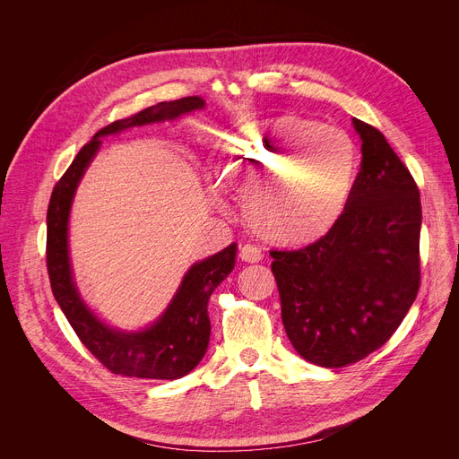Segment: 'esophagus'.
Listing matches in <instances>:
<instances>
[{
    "instance_id": "obj_1",
    "label": "esophagus",
    "mask_w": 459,
    "mask_h": 459,
    "mask_svg": "<svg viewBox=\"0 0 459 459\" xmlns=\"http://www.w3.org/2000/svg\"><path fill=\"white\" fill-rule=\"evenodd\" d=\"M239 258H242V262H247V264H256L262 260V251L255 246H242L239 247Z\"/></svg>"
}]
</instances>
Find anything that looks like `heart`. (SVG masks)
<instances>
[{
	"mask_svg": "<svg viewBox=\"0 0 459 459\" xmlns=\"http://www.w3.org/2000/svg\"><path fill=\"white\" fill-rule=\"evenodd\" d=\"M359 169V151L348 134L299 115L249 120L220 156L221 184L247 199L249 227L277 247L312 246L339 225ZM212 203L227 210L217 193Z\"/></svg>",
	"mask_w": 459,
	"mask_h": 459,
	"instance_id": "b5f03b06",
	"label": "heart"
}]
</instances>
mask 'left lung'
Here are the masks:
<instances>
[{"label":"left lung","mask_w":459,"mask_h":459,"mask_svg":"<svg viewBox=\"0 0 459 459\" xmlns=\"http://www.w3.org/2000/svg\"><path fill=\"white\" fill-rule=\"evenodd\" d=\"M351 123L363 160L341 223L305 249L272 251L288 341L324 368L353 365L387 342L420 282L419 187L379 130Z\"/></svg>","instance_id":"8db88e82"}]
</instances>
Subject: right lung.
Here are the masks:
<instances>
[{"label": "right lung", "instance_id": "1", "mask_svg": "<svg viewBox=\"0 0 459 459\" xmlns=\"http://www.w3.org/2000/svg\"><path fill=\"white\" fill-rule=\"evenodd\" d=\"M204 109L199 96H186L173 102H160L96 134L66 169L56 184L48 206L46 262L52 292L72 329L85 348L113 374L144 379H178L195 368L210 342L208 301L236 264V244L204 260L191 264L175 296L161 315L141 329L109 325L85 303L70 258L68 225L72 203L89 165L102 147V139L125 130L177 120L193 111Z\"/></svg>", "mask_w": 459, "mask_h": 459}]
</instances>
